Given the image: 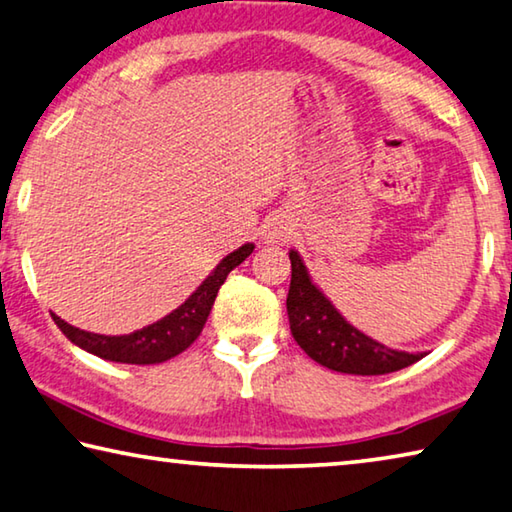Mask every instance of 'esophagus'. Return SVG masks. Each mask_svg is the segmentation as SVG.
<instances>
[{
	"label": "esophagus",
	"instance_id": "34e87169",
	"mask_svg": "<svg viewBox=\"0 0 512 512\" xmlns=\"http://www.w3.org/2000/svg\"><path fill=\"white\" fill-rule=\"evenodd\" d=\"M291 237V225L287 221H282V218H273L264 225L262 230V239L266 243H280V241H287Z\"/></svg>",
	"mask_w": 512,
	"mask_h": 512
}]
</instances>
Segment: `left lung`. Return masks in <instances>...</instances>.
I'll return each instance as SVG.
<instances>
[{"instance_id":"obj_1","label":"left lung","mask_w":512,"mask_h":512,"mask_svg":"<svg viewBox=\"0 0 512 512\" xmlns=\"http://www.w3.org/2000/svg\"><path fill=\"white\" fill-rule=\"evenodd\" d=\"M289 259V328L296 344L314 362L339 373H353V376H383L424 358V353L389 348L351 326L328 296L314 285L298 250H289Z\"/></svg>"}]
</instances>
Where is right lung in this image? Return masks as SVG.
<instances>
[{"instance_id":"1","label":"right lung","mask_w":512,"mask_h":512,"mask_svg":"<svg viewBox=\"0 0 512 512\" xmlns=\"http://www.w3.org/2000/svg\"><path fill=\"white\" fill-rule=\"evenodd\" d=\"M255 250V243H243L234 253L225 255L216 269L202 280V285L184 300V303L166 314L157 323H150L141 330L129 335H97L70 326L54 314V323L61 328L72 344L84 351L97 355V358L123 364H159L186 351L205 328V321L216 300L218 289L227 278V273L246 259Z\"/></svg>"}]
</instances>
